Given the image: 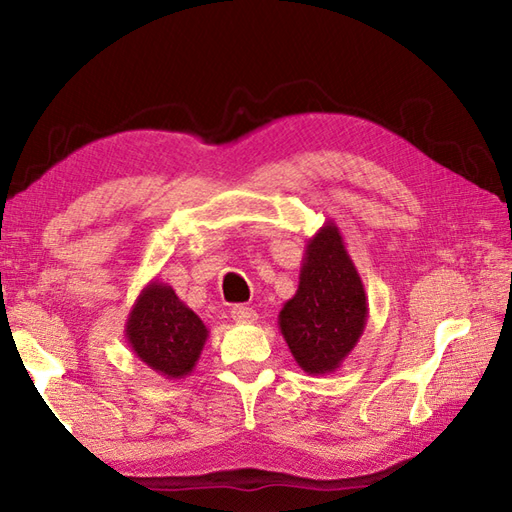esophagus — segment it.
<instances>
[{
	"label": "esophagus",
	"mask_w": 512,
	"mask_h": 512,
	"mask_svg": "<svg viewBox=\"0 0 512 512\" xmlns=\"http://www.w3.org/2000/svg\"><path fill=\"white\" fill-rule=\"evenodd\" d=\"M231 317L237 323H255L257 321V312L253 308L242 306V303H239V306L231 308Z\"/></svg>",
	"instance_id": "esophagus-1"
}]
</instances>
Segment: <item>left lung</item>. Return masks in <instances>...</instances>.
I'll list each match as a JSON object with an SVG mask.
<instances>
[{
  "label": "left lung",
  "instance_id": "8db88e82",
  "mask_svg": "<svg viewBox=\"0 0 512 512\" xmlns=\"http://www.w3.org/2000/svg\"><path fill=\"white\" fill-rule=\"evenodd\" d=\"M361 275L332 220L314 233L303 253L299 288L279 312V330L306 374H332L352 354L367 323Z\"/></svg>",
  "mask_w": 512,
  "mask_h": 512
}]
</instances>
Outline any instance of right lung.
<instances>
[{
	"label": "right lung",
	"instance_id": "add662e5",
	"mask_svg": "<svg viewBox=\"0 0 512 512\" xmlns=\"http://www.w3.org/2000/svg\"><path fill=\"white\" fill-rule=\"evenodd\" d=\"M125 339L149 369L176 380L195 369L209 330L176 290L151 279L129 310Z\"/></svg>",
	"mask_w": 512,
	"mask_h": 512
}]
</instances>
